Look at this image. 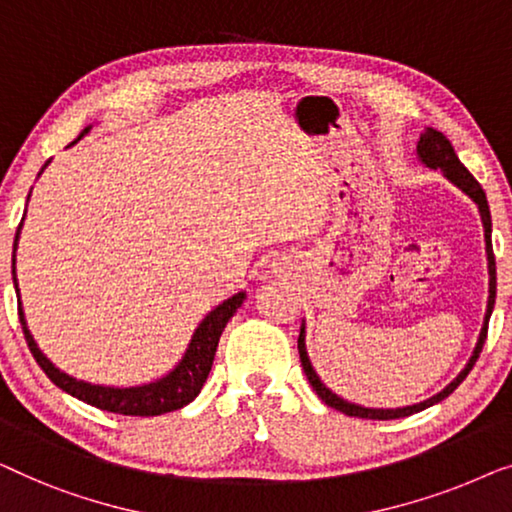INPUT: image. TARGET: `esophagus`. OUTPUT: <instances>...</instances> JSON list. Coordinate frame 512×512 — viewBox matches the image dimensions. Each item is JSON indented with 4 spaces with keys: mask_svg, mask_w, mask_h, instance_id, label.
<instances>
[{
    "mask_svg": "<svg viewBox=\"0 0 512 512\" xmlns=\"http://www.w3.org/2000/svg\"><path fill=\"white\" fill-rule=\"evenodd\" d=\"M266 273H271V271H266Z\"/></svg>",
    "mask_w": 512,
    "mask_h": 512,
    "instance_id": "obj_1",
    "label": "esophagus"
}]
</instances>
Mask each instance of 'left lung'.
Segmentation results:
<instances>
[{"instance_id": "obj_1", "label": "left lung", "mask_w": 512, "mask_h": 512, "mask_svg": "<svg viewBox=\"0 0 512 512\" xmlns=\"http://www.w3.org/2000/svg\"><path fill=\"white\" fill-rule=\"evenodd\" d=\"M417 160H420L427 169L441 171V174L448 178L452 185H457L459 190H462L466 197H469L473 204L478 206L480 222H482V232H485V253H487V273H489V297H487L485 320H482V327H480V334H478V343H475V348L471 352L469 362H466L464 369L457 373V378L452 380V383L445 385L441 392L434 394V397L424 399L420 403H413V406H399V408H366V406H359V403L345 401L343 397H338L334 390H329V387L320 380L318 371L313 369L311 357H308V348H306V320H301L299 357H301V366H304V371H306L308 383L313 385L315 394H318V397L325 401L327 406L341 410V413L350 415V417H366V420H397V417H408V415H413V413H420V410L434 406V403L443 401L445 397H450V394L459 387V383H462V380L469 376V371L473 369L475 359L480 357L482 345H485V338H487V325H489V318H492L494 299H496V262H494V250H492V215H489L487 197H485V192H482L480 183L471 176V171L466 169L462 162H459V157L455 153V148H452V143L445 139V136L438 132V129L424 127V132L420 134V141H417Z\"/></svg>"}]
</instances>
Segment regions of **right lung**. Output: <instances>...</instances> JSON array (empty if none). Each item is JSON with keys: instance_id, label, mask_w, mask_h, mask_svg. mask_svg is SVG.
Returning <instances> with one entry per match:
<instances>
[{"instance_id": "1", "label": "right lung", "mask_w": 512, "mask_h": 512, "mask_svg": "<svg viewBox=\"0 0 512 512\" xmlns=\"http://www.w3.org/2000/svg\"><path fill=\"white\" fill-rule=\"evenodd\" d=\"M92 125L83 129L81 134L76 136L74 141L69 143L67 148L76 146L83 136L90 134ZM50 160L43 164L39 176L46 171ZM32 197V190L27 194V201ZM27 211V208H25ZM25 222V215H23ZM23 222H20L18 232H16V241H13V259H11V273H13V287H16L18 294V315H20V325H23V334L25 341L30 345L34 359L43 369V373L53 380V385L60 387L62 392L71 394V397L81 399L90 406L109 410V413H118V415H162V413H171V410H178L190 403L204 387L208 373H211L213 359H215V350H218L220 336L225 331L227 322L234 318V313L239 311V306L246 301V292H236L232 297L222 301L215 308H211L197 329L192 331L190 343L183 352V357L174 364V369H169L164 376L150 380V383H141V385H99V383H90V380H81L69 376L67 371H62L60 366H55L50 359L43 355L41 348L34 341L30 327H27L25 320V311H23V301H20V290H18V278H16V250H18V241H20V232H23Z\"/></svg>"}]
</instances>
